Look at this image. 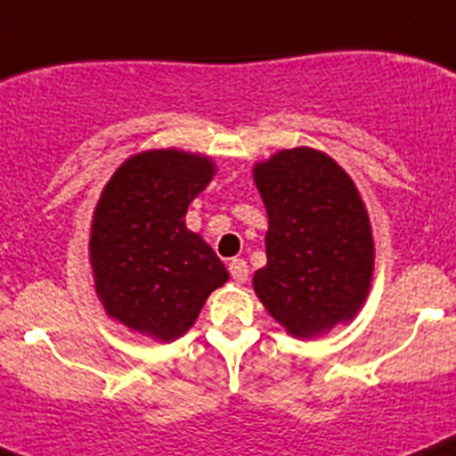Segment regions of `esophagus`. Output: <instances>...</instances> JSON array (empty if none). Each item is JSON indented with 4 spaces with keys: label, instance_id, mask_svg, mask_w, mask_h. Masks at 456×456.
<instances>
[{
    "label": "esophagus",
    "instance_id": "1",
    "mask_svg": "<svg viewBox=\"0 0 456 456\" xmlns=\"http://www.w3.org/2000/svg\"><path fill=\"white\" fill-rule=\"evenodd\" d=\"M229 273H232V277L236 284H243V281H248L249 268L243 258H232V261H229Z\"/></svg>",
    "mask_w": 456,
    "mask_h": 456
}]
</instances>
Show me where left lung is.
Masks as SVG:
<instances>
[{
  "label": "left lung",
  "instance_id": "1",
  "mask_svg": "<svg viewBox=\"0 0 456 456\" xmlns=\"http://www.w3.org/2000/svg\"><path fill=\"white\" fill-rule=\"evenodd\" d=\"M254 182L268 211V264L252 284L268 314L299 338L354 318L370 290L375 245L347 172L295 147L256 163Z\"/></svg>",
  "mask_w": 456,
  "mask_h": 456
}]
</instances>
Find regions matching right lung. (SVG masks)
<instances>
[{
  "label": "right lung",
  "mask_w": 456,
  "mask_h": 456,
  "mask_svg": "<svg viewBox=\"0 0 456 456\" xmlns=\"http://www.w3.org/2000/svg\"><path fill=\"white\" fill-rule=\"evenodd\" d=\"M216 175L208 157L150 150L126 159L102 191L90 229V265L106 314L138 334H186L211 290L229 279L188 204Z\"/></svg>",
  "instance_id": "1"
}]
</instances>
